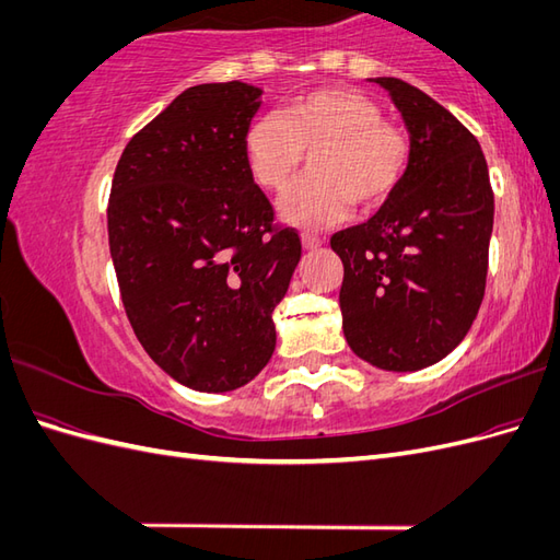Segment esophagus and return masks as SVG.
I'll return each instance as SVG.
<instances>
[{"label":"esophagus","instance_id":"esophagus-1","mask_svg":"<svg viewBox=\"0 0 560 560\" xmlns=\"http://www.w3.org/2000/svg\"><path fill=\"white\" fill-rule=\"evenodd\" d=\"M301 243H303V249H308V252H317V249H322V245H325V241L317 238V235H311V233L303 235Z\"/></svg>","mask_w":560,"mask_h":560}]
</instances>
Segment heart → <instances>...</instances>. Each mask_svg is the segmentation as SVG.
<instances>
[{
  "mask_svg": "<svg viewBox=\"0 0 560 560\" xmlns=\"http://www.w3.org/2000/svg\"><path fill=\"white\" fill-rule=\"evenodd\" d=\"M313 154V179L282 200L284 222L327 229L358 208H378L393 196L411 163L406 132L383 121L374 100L350 89H317L287 103L280 116L247 126L243 156L264 191L282 194L296 179L303 156Z\"/></svg>",
  "mask_w": 560,
  "mask_h": 560,
  "instance_id": "1",
  "label": "heart"
}]
</instances>
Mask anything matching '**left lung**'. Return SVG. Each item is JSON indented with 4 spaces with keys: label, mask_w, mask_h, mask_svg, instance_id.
<instances>
[{
    "label": "left lung",
    "mask_w": 560,
    "mask_h": 560,
    "mask_svg": "<svg viewBox=\"0 0 560 560\" xmlns=\"http://www.w3.org/2000/svg\"><path fill=\"white\" fill-rule=\"evenodd\" d=\"M411 163L366 224L331 238L343 261L346 341L383 371H420L463 343L479 313L493 233V189L477 138L430 95L393 77Z\"/></svg>",
    "instance_id": "1"
}]
</instances>
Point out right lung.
Listing matches in <instances>:
<instances>
[{"label": "right lung", "mask_w": 560, "mask_h": 560, "mask_svg": "<svg viewBox=\"0 0 560 560\" xmlns=\"http://www.w3.org/2000/svg\"><path fill=\"white\" fill-rule=\"evenodd\" d=\"M243 81L186 89L118 159L107 208L109 252L135 336L167 376L231 393L276 350L273 311L301 241L243 156L261 107Z\"/></svg>", "instance_id": "obj_1"}]
</instances>
